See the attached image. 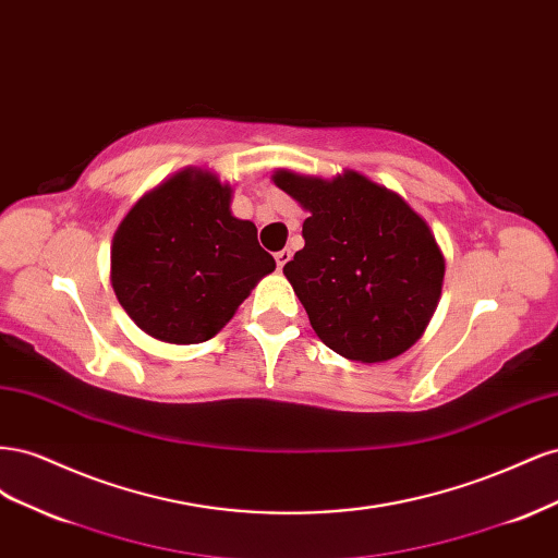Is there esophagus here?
<instances>
[{"instance_id":"esophagus-1","label":"esophagus","mask_w":558,"mask_h":558,"mask_svg":"<svg viewBox=\"0 0 558 558\" xmlns=\"http://www.w3.org/2000/svg\"><path fill=\"white\" fill-rule=\"evenodd\" d=\"M275 260H277V267H279V269H283V265L291 260V251H289V248H281V251H277V253H275Z\"/></svg>"}]
</instances>
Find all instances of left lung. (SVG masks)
Here are the masks:
<instances>
[{"label": "left lung", "instance_id": "1", "mask_svg": "<svg viewBox=\"0 0 558 558\" xmlns=\"http://www.w3.org/2000/svg\"><path fill=\"white\" fill-rule=\"evenodd\" d=\"M275 185L310 216L305 248L283 265L318 340L361 363L408 351L437 310L445 253L396 191L344 170L332 179L277 170Z\"/></svg>", "mask_w": 558, "mask_h": 558}]
</instances>
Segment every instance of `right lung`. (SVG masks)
Instances as JSON below:
<instances>
[{"label":"right lung","mask_w":558,"mask_h":558,"mask_svg":"<svg viewBox=\"0 0 558 558\" xmlns=\"http://www.w3.org/2000/svg\"><path fill=\"white\" fill-rule=\"evenodd\" d=\"M232 189L205 167H185L142 195L111 240V286L146 335L207 342L256 283L275 272L251 221L232 216Z\"/></svg>","instance_id":"1"}]
</instances>
